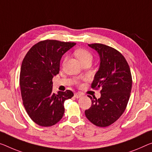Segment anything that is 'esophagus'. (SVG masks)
I'll return each mask as SVG.
<instances>
[{
  "mask_svg": "<svg viewBox=\"0 0 152 152\" xmlns=\"http://www.w3.org/2000/svg\"><path fill=\"white\" fill-rule=\"evenodd\" d=\"M74 96L76 98V99H79V98H80L81 96V94L80 93H78V92H76L74 94Z\"/></svg>",
  "mask_w": 152,
  "mask_h": 152,
  "instance_id": "34e87169",
  "label": "esophagus"
}]
</instances>
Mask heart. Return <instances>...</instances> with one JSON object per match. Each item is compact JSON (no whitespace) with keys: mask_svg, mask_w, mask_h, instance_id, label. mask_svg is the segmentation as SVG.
Segmentation results:
<instances>
[{"mask_svg":"<svg viewBox=\"0 0 152 152\" xmlns=\"http://www.w3.org/2000/svg\"><path fill=\"white\" fill-rule=\"evenodd\" d=\"M75 55L76 56V57L78 58L81 62L88 59L92 60V58L91 53L85 49H78V50H75Z\"/></svg>","mask_w":152,"mask_h":152,"instance_id":"b5f03b06","label":"heart"}]
</instances>
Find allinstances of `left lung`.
Here are the masks:
<instances>
[{
  "label": "left lung",
  "mask_w": 152,
  "mask_h": 152,
  "mask_svg": "<svg viewBox=\"0 0 152 152\" xmlns=\"http://www.w3.org/2000/svg\"><path fill=\"white\" fill-rule=\"evenodd\" d=\"M100 57L99 69L92 83L100 88V97L88 96L92 106L85 111L86 118L94 125L106 127L118 120L124 112L132 89V76L125 58L115 49L100 43L88 44Z\"/></svg>",
  "instance_id": "left-lung-1"
}]
</instances>
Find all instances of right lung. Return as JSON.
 <instances>
[{
  "mask_svg": "<svg viewBox=\"0 0 152 152\" xmlns=\"http://www.w3.org/2000/svg\"><path fill=\"white\" fill-rule=\"evenodd\" d=\"M75 43L45 40L33 45L21 66L20 86L23 104L33 122L48 127L61 120L64 102L71 99V90L52 92V79L59 73L62 56Z\"/></svg>",
  "mask_w": 152,
  "mask_h": 152,
  "instance_id": "add662e5",
  "label": "right lung"
}]
</instances>
